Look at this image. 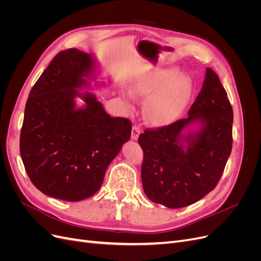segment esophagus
I'll list each match as a JSON object with an SVG mask.
<instances>
[{"instance_id":"34e87169","label":"esophagus","mask_w":261,"mask_h":261,"mask_svg":"<svg viewBox=\"0 0 261 261\" xmlns=\"http://www.w3.org/2000/svg\"><path fill=\"white\" fill-rule=\"evenodd\" d=\"M139 134H140L139 126L138 125H134L133 127H132V138L134 140H136L138 138V136H139Z\"/></svg>"}]
</instances>
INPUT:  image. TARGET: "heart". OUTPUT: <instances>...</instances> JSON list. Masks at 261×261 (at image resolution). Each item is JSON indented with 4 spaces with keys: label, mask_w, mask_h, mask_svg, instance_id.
<instances>
[{
    "label": "heart",
    "mask_w": 261,
    "mask_h": 261,
    "mask_svg": "<svg viewBox=\"0 0 261 261\" xmlns=\"http://www.w3.org/2000/svg\"><path fill=\"white\" fill-rule=\"evenodd\" d=\"M133 97L148 98L145 113L154 125L174 122L193 94V83L176 68H155L139 75L129 87Z\"/></svg>",
    "instance_id": "heart-1"
}]
</instances>
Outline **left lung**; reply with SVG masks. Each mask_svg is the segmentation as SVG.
Instances as JSON below:
<instances>
[{"label":"left lung","mask_w":261,"mask_h":261,"mask_svg":"<svg viewBox=\"0 0 261 261\" xmlns=\"http://www.w3.org/2000/svg\"><path fill=\"white\" fill-rule=\"evenodd\" d=\"M233 110L218 75L209 67L188 116L148 128L138 144L144 151L141 181L148 198L168 208L200 200L218 184L232 151ZM197 128L192 129V126Z\"/></svg>","instance_id":"8db88e82"}]
</instances>
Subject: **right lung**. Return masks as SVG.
Listing matches in <instances>:
<instances>
[{"instance_id":"obj_1","label":"right lung","mask_w":261,"mask_h":261,"mask_svg":"<svg viewBox=\"0 0 261 261\" xmlns=\"http://www.w3.org/2000/svg\"><path fill=\"white\" fill-rule=\"evenodd\" d=\"M97 64L77 49L57 54L31 89L20 132V155L46 196L80 201L98 192L109 164L128 141L132 123L111 117L89 87ZM81 97L83 108L75 106Z\"/></svg>"}]
</instances>
